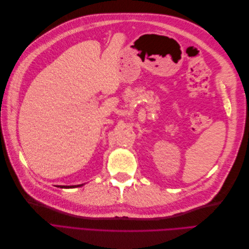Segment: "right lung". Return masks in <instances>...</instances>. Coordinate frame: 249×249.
I'll list each match as a JSON object with an SVG mask.
<instances>
[{
	"instance_id": "obj_1",
	"label": "right lung",
	"mask_w": 249,
	"mask_h": 249,
	"mask_svg": "<svg viewBox=\"0 0 249 249\" xmlns=\"http://www.w3.org/2000/svg\"><path fill=\"white\" fill-rule=\"evenodd\" d=\"M79 186H81V185H78V186H60V188H74V187H79Z\"/></svg>"
}]
</instances>
